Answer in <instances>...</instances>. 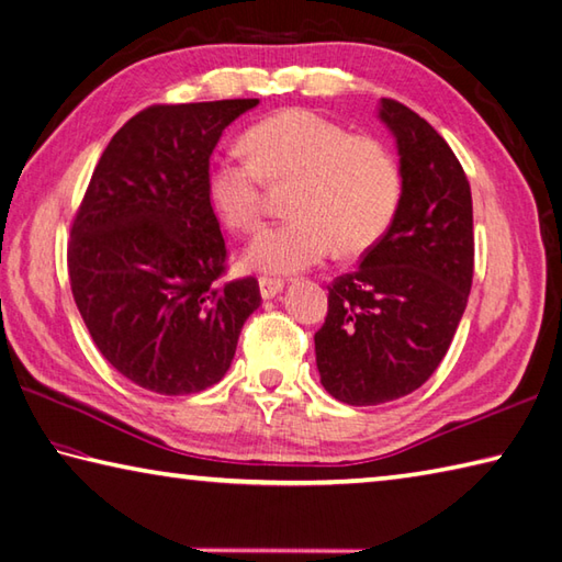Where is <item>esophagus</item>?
I'll return each mask as SVG.
<instances>
[{
    "label": "esophagus",
    "instance_id": "34e87169",
    "mask_svg": "<svg viewBox=\"0 0 562 562\" xmlns=\"http://www.w3.org/2000/svg\"><path fill=\"white\" fill-rule=\"evenodd\" d=\"M258 288H260L262 300H272L274 294H280L284 290V282L280 278H260Z\"/></svg>",
    "mask_w": 562,
    "mask_h": 562
}]
</instances>
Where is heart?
<instances>
[{
  "instance_id": "1",
  "label": "heart",
  "mask_w": 562,
  "mask_h": 562,
  "mask_svg": "<svg viewBox=\"0 0 562 562\" xmlns=\"http://www.w3.org/2000/svg\"><path fill=\"white\" fill-rule=\"evenodd\" d=\"M248 156L218 153L206 170L209 204L236 234L262 224L266 182H294L288 222L252 240L246 262L274 274L316 266L331 252L375 246L397 214L400 162L382 140L353 136L310 109H284L252 124Z\"/></svg>"
}]
</instances>
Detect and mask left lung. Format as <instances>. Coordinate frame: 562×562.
<instances>
[{"label": "left lung", "mask_w": 562, "mask_h": 562, "mask_svg": "<svg viewBox=\"0 0 562 562\" xmlns=\"http://www.w3.org/2000/svg\"><path fill=\"white\" fill-rule=\"evenodd\" d=\"M380 119L397 138V214L360 266L331 282L326 322L314 334L324 390L353 406L406 397L434 375L463 318L475 270L463 165L409 106L382 99Z\"/></svg>", "instance_id": "obj_1"}]
</instances>
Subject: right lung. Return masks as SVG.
<instances>
[{
	"instance_id": "1",
	"label": "right lung",
	"mask_w": 562,
	"mask_h": 562,
	"mask_svg": "<svg viewBox=\"0 0 562 562\" xmlns=\"http://www.w3.org/2000/svg\"><path fill=\"white\" fill-rule=\"evenodd\" d=\"M258 99L153 104L109 140L77 209L68 272L109 366L143 390L194 394L226 375L256 278L222 282L226 244L206 196L222 131Z\"/></svg>"
}]
</instances>
